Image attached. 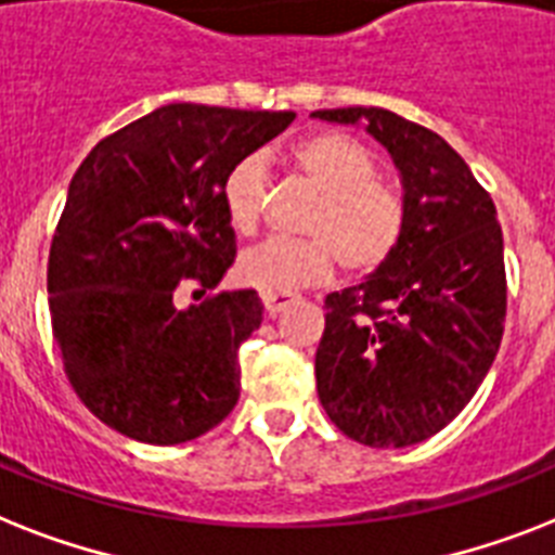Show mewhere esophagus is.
<instances>
[{"instance_id":"34e87169","label":"esophagus","mask_w":555,"mask_h":555,"mask_svg":"<svg viewBox=\"0 0 555 555\" xmlns=\"http://www.w3.org/2000/svg\"><path fill=\"white\" fill-rule=\"evenodd\" d=\"M291 301H293L291 293H262V305H264V313H268V317H276V313H282V310H285Z\"/></svg>"}]
</instances>
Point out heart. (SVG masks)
<instances>
[{"mask_svg":"<svg viewBox=\"0 0 555 555\" xmlns=\"http://www.w3.org/2000/svg\"><path fill=\"white\" fill-rule=\"evenodd\" d=\"M287 165L305 176L322 199L305 219L310 238H268L238 256L236 273L247 287L262 293H293L319 285L336 262L350 273H371L399 245L404 199L393 184L379 179V162L359 139L322 130L293 142ZM268 196L262 156L238 159L222 179V207L236 233L259 228Z\"/></svg>","mask_w":555,"mask_h":555,"instance_id":"obj_1","label":"heart"}]
</instances>
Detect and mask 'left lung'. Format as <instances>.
Instances as JSON below:
<instances>
[{"mask_svg":"<svg viewBox=\"0 0 555 555\" xmlns=\"http://www.w3.org/2000/svg\"><path fill=\"white\" fill-rule=\"evenodd\" d=\"M362 125L402 179L399 245L362 285L324 299L319 402L350 439L408 448L465 410L504 331V245L496 207L453 147L385 107L313 111Z\"/></svg>","mask_w":555,"mask_h":555,"instance_id":"left-lung-1","label":"left lung"}]
</instances>
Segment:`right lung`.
<instances>
[{
	"mask_svg": "<svg viewBox=\"0 0 555 555\" xmlns=\"http://www.w3.org/2000/svg\"><path fill=\"white\" fill-rule=\"evenodd\" d=\"M291 111L176 102L102 139L70 179L48 259L65 373L93 416L128 439L182 444L238 402V345L262 324L256 291L179 310L236 259L224 173L287 128Z\"/></svg>",
	"mask_w": 555,
	"mask_h": 555,
	"instance_id": "obj_1",
	"label": "right lung"
}]
</instances>
